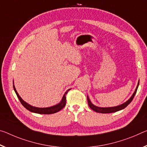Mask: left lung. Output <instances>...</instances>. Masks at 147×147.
I'll return each mask as SVG.
<instances>
[{
    "label": "left lung",
    "mask_w": 147,
    "mask_h": 147,
    "mask_svg": "<svg viewBox=\"0 0 147 147\" xmlns=\"http://www.w3.org/2000/svg\"><path fill=\"white\" fill-rule=\"evenodd\" d=\"M139 84V82H138V84H137V87H136V90H135L134 94H133L132 96L130 97V98L128 99L126 102H125L124 103L120 105H118V106H116V107H97V106L94 105V104H92V102H91V101L90 100V98L88 97V96H87L88 105H89V107L92 109L93 111H95L96 113H103V114L115 113V112H117L118 111L122 110V109H124V108H125V107H126L128 105H129L132 101V100H133V99H134L135 95H136V92H137V88H138Z\"/></svg>",
    "instance_id": "8db88e82"
}]
</instances>
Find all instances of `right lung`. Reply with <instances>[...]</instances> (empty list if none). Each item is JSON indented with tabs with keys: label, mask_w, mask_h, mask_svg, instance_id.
<instances>
[{
	"label": "right lung",
	"mask_w": 147,
	"mask_h": 147,
	"mask_svg": "<svg viewBox=\"0 0 147 147\" xmlns=\"http://www.w3.org/2000/svg\"><path fill=\"white\" fill-rule=\"evenodd\" d=\"M13 90H14L16 94L18 97V99H19V100L21 102V103L22 104V105L24 107L25 109H27V110L32 112V113H37V114H43V115H50V114L55 113H57V112L59 111L60 110H61V109L65 106V105H66V94L68 93L69 91L71 90V89L68 90L65 93L61 101H60L59 103H58L54 106H52L50 107H46V108H38V107H35L30 105L29 104H28L27 103H26V102L23 101V100L22 99V97L20 96V95L18 94L17 91H16L14 85H13Z\"/></svg>",
	"instance_id": "obj_1"
}]
</instances>
